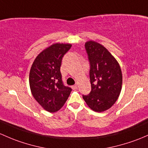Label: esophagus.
I'll return each instance as SVG.
<instances>
[{
    "label": "esophagus",
    "instance_id": "obj_1",
    "mask_svg": "<svg viewBox=\"0 0 148 148\" xmlns=\"http://www.w3.org/2000/svg\"><path fill=\"white\" fill-rule=\"evenodd\" d=\"M71 88H72V89H77V84L73 85V86H71Z\"/></svg>",
    "mask_w": 148,
    "mask_h": 148
}]
</instances>
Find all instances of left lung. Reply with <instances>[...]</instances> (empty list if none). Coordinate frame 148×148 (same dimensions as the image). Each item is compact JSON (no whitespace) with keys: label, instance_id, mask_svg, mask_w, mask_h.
Segmentation results:
<instances>
[{"label":"left lung","instance_id":"obj_1","mask_svg":"<svg viewBox=\"0 0 148 148\" xmlns=\"http://www.w3.org/2000/svg\"><path fill=\"white\" fill-rule=\"evenodd\" d=\"M85 48L90 62L91 91L83 99L91 109L103 112L116 103L121 91L123 77L119 62L108 49L95 41L86 42Z\"/></svg>","mask_w":148,"mask_h":148}]
</instances>
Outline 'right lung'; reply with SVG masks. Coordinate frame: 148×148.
Wrapping results in <instances>:
<instances>
[{
    "mask_svg": "<svg viewBox=\"0 0 148 148\" xmlns=\"http://www.w3.org/2000/svg\"><path fill=\"white\" fill-rule=\"evenodd\" d=\"M71 47L68 43L52 44L37 56L31 66L29 83L32 96L50 113L63 106L71 91L63 84L60 72L62 57Z\"/></svg>",
    "mask_w": 148,
    "mask_h": 148,
    "instance_id": "right-lung-1",
    "label": "right lung"
}]
</instances>
